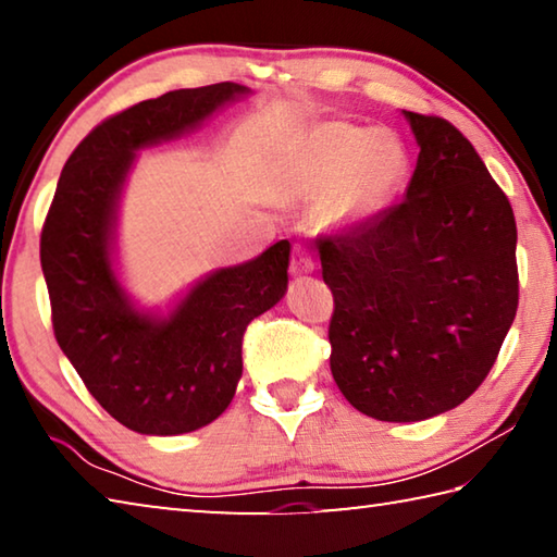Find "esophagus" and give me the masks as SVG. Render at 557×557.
<instances>
[{"label":"esophagus","mask_w":557,"mask_h":557,"mask_svg":"<svg viewBox=\"0 0 557 557\" xmlns=\"http://www.w3.org/2000/svg\"><path fill=\"white\" fill-rule=\"evenodd\" d=\"M312 270H314L312 252H309L305 245H295V250H292V260H289L292 275H309Z\"/></svg>","instance_id":"34e87169"}]
</instances>
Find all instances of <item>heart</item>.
I'll use <instances>...</instances> for the list:
<instances>
[{"label": "heart", "mask_w": 557, "mask_h": 557, "mask_svg": "<svg viewBox=\"0 0 557 557\" xmlns=\"http://www.w3.org/2000/svg\"><path fill=\"white\" fill-rule=\"evenodd\" d=\"M408 157L391 132L332 120L309 135L297 159L301 191L329 199L334 219L379 211L403 182Z\"/></svg>", "instance_id": "b5f03b06"}]
</instances>
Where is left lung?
Listing matches in <instances>:
<instances>
[{"label":"left lung","mask_w":557,"mask_h":557,"mask_svg":"<svg viewBox=\"0 0 557 557\" xmlns=\"http://www.w3.org/2000/svg\"><path fill=\"white\" fill-rule=\"evenodd\" d=\"M405 117L420 145L405 201L317 245L334 295L332 375L356 410L385 422L465 403L518 309L508 196L451 122Z\"/></svg>","instance_id":"obj_1"}]
</instances>
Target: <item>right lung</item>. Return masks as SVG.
<instances>
[{"mask_svg":"<svg viewBox=\"0 0 557 557\" xmlns=\"http://www.w3.org/2000/svg\"><path fill=\"white\" fill-rule=\"evenodd\" d=\"M238 83L164 92L102 120L65 162L41 228L53 334L102 410L143 435H182L228 408L243 334L287 289L289 240L199 282L169 319L129 307L110 265L115 203L135 149L199 125Z\"/></svg>","mask_w":557,"mask_h":557,"instance_id":"obj_1","label":"right lung"}]
</instances>
